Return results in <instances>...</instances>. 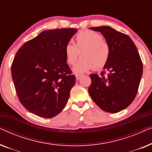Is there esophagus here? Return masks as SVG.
<instances>
[{
    "label": "esophagus",
    "instance_id": "esophagus-1",
    "mask_svg": "<svg viewBox=\"0 0 152 152\" xmlns=\"http://www.w3.org/2000/svg\"><path fill=\"white\" fill-rule=\"evenodd\" d=\"M82 76V75H80V74H75V77H76V80H78L79 79H80L81 77Z\"/></svg>",
    "mask_w": 152,
    "mask_h": 152
}]
</instances>
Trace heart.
I'll use <instances>...</instances> for the list:
<instances>
[{"instance_id": "1", "label": "heart", "mask_w": 152, "mask_h": 152, "mask_svg": "<svg viewBox=\"0 0 152 152\" xmlns=\"http://www.w3.org/2000/svg\"><path fill=\"white\" fill-rule=\"evenodd\" d=\"M66 62L72 66L79 56L82 58L74 66L77 73L88 71L93 68L100 70L107 65L109 59L111 48L100 34L93 30H84L75 37V43H68L64 48Z\"/></svg>"}]
</instances>
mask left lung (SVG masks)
<instances>
[{
    "mask_svg": "<svg viewBox=\"0 0 152 152\" xmlns=\"http://www.w3.org/2000/svg\"><path fill=\"white\" fill-rule=\"evenodd\" d=\"M90 29L102 34L111 53L100 75H90L89 95L102 110L117 113L128 107L136 97L142 75V62L128 35L108 26Z\"/></svg>",
    "mask_w": 152,
    "mask_h": 152,
    "instance_id": "obj_1",
    "label": "left lung"
}]
</instances>
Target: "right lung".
<instances>
[{
    "label": "right lung",
    "mask_w": 152,
    "mask_h": 152,
    "mask_svg": "<svg viewBox=\"0 0 152 152\" xmlns=\"http://www.w3.org/2000/svg\"><path fill=\"white\" fill-rule=\"evenodd\" d=\"M77 32L74 28L43 31L16 52L11 68L14 87L20 102L34 115L51 118L65 107L76 78L64 48Z\"/></svg>",
    "instance_id": "right-lung-1"
}]
</instances>
